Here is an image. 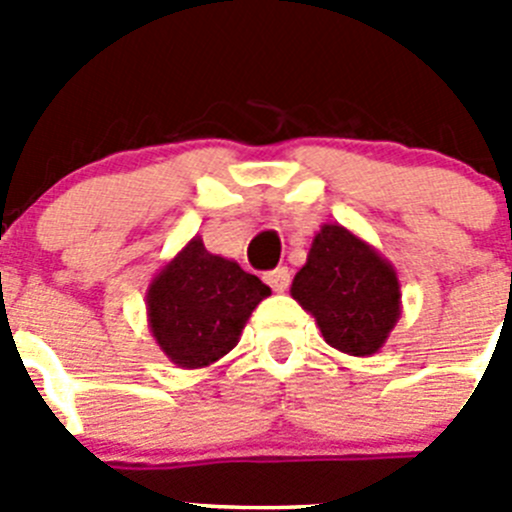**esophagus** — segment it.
Wrapping results in <instances>:
<instances>
[{
  "label": "esophagus",
  "instance_id": "obj_1",
  "mask_svg": "<svg viewBox=\"0 0 512 512\" xmlns=\"http://www.w3.org/2000/svg\"><path fill=\"white\" fill-rule=\"evenodd\" d=\"M264 279H266V284L274 289V292H284V289L289 287V269L287 266H277V269L269 271Z\"/></svg>",
  "mask_w": 512,
  "mask_h": 512
}]
</instances>
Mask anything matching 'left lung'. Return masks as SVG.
Listing matches in <instances>:
<instances>
[{"label":"left lung","mask_w":512,"mask_h":512,"mask_svg":"<svg viewBox=\"0 0 512 512\" xmlns=\"http://www.w3.org/2000/svg\"><path fill=\"white\" fill-rule=\"evenodd\" d=\"M289 292L315 318L325 343L348 356L377 354L402 312L395 266L338 223L320 225Z\"/></svg>","instance_id":"1"}]
</instances>
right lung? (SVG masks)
Returning <instances> with one entry per match:
<instances>
[{
    "label": "right lung",
    "instance_id": "obj_1",
    "mask_svg": "<svg viewBox=\"0 0 512 512\" xmlns=\"http://www.w3.org/2000/svg\"><path fill=\"white\" fill-rule=\"evenodd\" d=\"M269 295L259 277L194 235L148 284V328L171 364L202 369L238 346L251 312Z\"/></svg>",
    "mask_w": 512,
    "mask_h": 512
}]
</instances>
